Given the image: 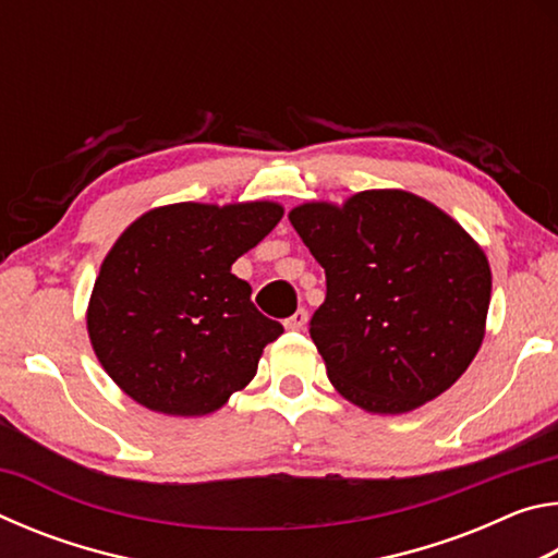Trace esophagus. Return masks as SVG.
Instances as JSON below:
<instances>
[{"mask_svg": "<svg viewBox=\"0 0 558 558\" xmlns=\"http://www.w3.org/2000/svg\"><path fill=\"white\" fill-rule=\"evenodd\" d=\"M305 323H307V310L300 307L295 315H290V317L286 319V329H295V332H298V329L305 327Z\"/></svg>", "mask_w": 558, "mask_h": 558, "instance_id": "obj_1", "label": "esophagus"}]
</instances>
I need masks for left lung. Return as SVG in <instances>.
<instances>
[{
	"instance_id": "8db88e82",
	"label": "left lung",
	"mask_w": 558,
	"mask_h": 558,
	"mask_svg": "<svg viewBox=\"0 0 558 558\" xmlns=\"http://www.w3.org/2000/svg\"><path fill=\"white\" fill-rule=\"evenodd\" d=\"M325 268L310 319L335 389L369 413H409L448 391L485 337L493 272L446 211L401 189L290 211Z\"/></svg>"
}]
</instances>
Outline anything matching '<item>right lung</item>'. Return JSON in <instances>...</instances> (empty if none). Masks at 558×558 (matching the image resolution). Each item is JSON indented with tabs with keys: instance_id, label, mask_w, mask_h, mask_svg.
I'll return each mask as SVG.
<instances>
[{
	"instance_id": "obj_1",
	"label": "right lung",
	"mask_w": 558,
	"mask_h": 558,
	"mask_svg": "<svg viewBox=\"0 0 558 558\" xmlns=\"http://www.w3.org/2000/svg\"><path fill=\"white\" fill-rule=\"evenodd\" d=\"M282 219L276 202L169 204L132 221L88 302L98 362L132 401L206 415L258 372L282 325L258 313L231 266Z\"/></svg>"
}]
</instances>
